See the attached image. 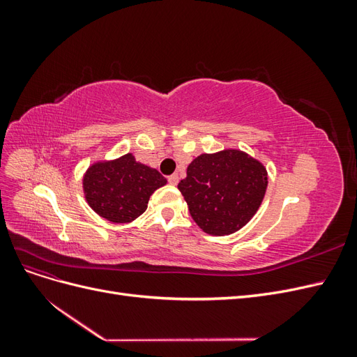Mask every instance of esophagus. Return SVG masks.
<instances>
[{
  "mask_svg": "<svg viewBox=\"0 0 357 357\" xmlns=\"http://www.w3.org/2000/svg\"><path fill=\"white\" fill-rule=\"evenodd\" d=\"M168 181H169V185L176 186L177 183H178V176H177V174H172V176H169V177H168Z\"/></svg>",
  "mask_w": 357,
  "mask_h": 357,
  "instance_id": "obj_1",
  "label": "esophagus"
}]
</instances>
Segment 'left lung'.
<instances>
[{"mask_svg": "<svg viewBox=\"0 0 357 357\" xmlns=\"http://www.w3.org/2000/svg\"><path fill=\"white\" fill-rule=\"evenodd\" d=\"M266 185V169L261 162L240 150H225L193 159L178 190L204 232L229 235L253 218Z\"/></svg>", "mask_w": 357, "mask_h": 357, "instance_id": "obj_1", "label": "left lung"}]
</instances>
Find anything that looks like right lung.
Here are the masks:
<instances>
[{
  "instance_id": "right-lung-1",
  "label": "right lung",
  "mask_w": 357,
  "mask_h": 357,
  "mask_svg": "<svg viewBox=\"0 0 357 357\" xmlns=\"http://www.w3.org/2000/svg\"><path fill=\"white\" fill-rule=\"evenodd\" d=\"M167 178L128 153L110 162H96L83 177L86 201L101 218L128 223L142 215L152 193Z\"/></svg>"
}]
</instances>
